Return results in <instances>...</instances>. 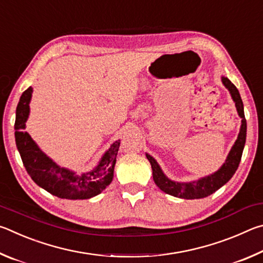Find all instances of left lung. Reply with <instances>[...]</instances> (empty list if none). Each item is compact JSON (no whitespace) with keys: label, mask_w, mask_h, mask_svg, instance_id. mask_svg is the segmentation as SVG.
<instances>
[{"label":"left lung","mask_w":263,"mask_h":263,"mask_svg":"<svg viewBox=\"0 0 263 263\" xmlns=\"http://www.w3.org/2000/svg\"><path fill=\"white\" fill-rule=\"evenodd\" d=\"M221 82L225 86V88L230 91V95L235 103V108H237L239 117L241 118V126H240L237 140H235L232 148H231L225 162L221 164L220 168L218 169L217 172L212 173L210 175L203 176L198 180L190 182H177L174 180H171L166 174H164L161 167H160V164L157 162V160H155L152 155L146 153V158H147L151 163V167H152L153 180L155 182V184H157L163 193L174 196V197L184 199L204 198L206 197V196H210L219 188H221L225 183H228L231 180V177L234 175L235 171L238 169L240 160H241L245 142H246L247 123L246 118H245L242 100L241 97H240L237 87H235L228 78L222 77V75Z\"/></svg>","instance_id":"1"}]
</instances>
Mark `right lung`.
<instances>
[{"label":"right lung","instance_id":"add662e5","mask_svg":"<svg viewBox=\"0 0 263 263\" xmlns=\"http://www.w3.org/2000/svg\"><path fill=\"white\" fill-rule=\"evenodd\" d=\"M33 89L29 87L22 94L16 109L15 139L26 172L34 183L59 198L88 199L101 194L114 179L116 157L121 140H116L102 155L90 172L77 173L61 167L42 151L28 132L26 121Z\"/></svg>","mask_w":263,"mask_h":263}]
</instances>
